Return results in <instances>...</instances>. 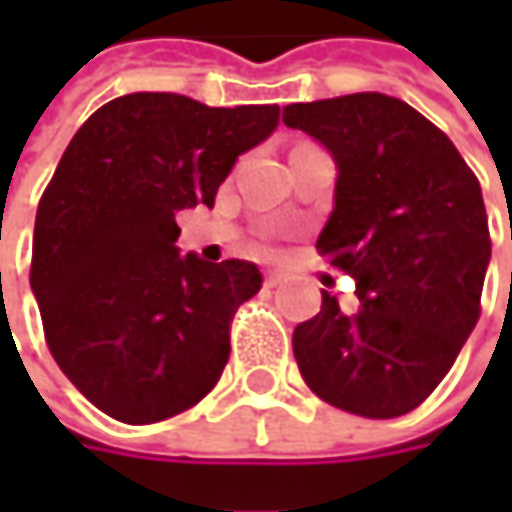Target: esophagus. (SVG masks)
<instances>
[{
    "instance_id": "esophagus-1",
    "label": "esophagus",
    "mask_w": 512,
    "mask_h": 512,
    "mask_svg": "<svg viewBox=\"0 0 512 512\" xmlns=\"http://www.w3.org/2000/svg\"><path fill=\"white\" fill-rule=\"evenodd\" d=\"M282 282H287V273H282V270H267L265 273L267 287H279Z\"/></svg>"
}]
</instances>
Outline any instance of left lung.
I'll return each instance as SVG.
<instances>
[{"label": "left lung", "instance_id": "left-lung-1", "mask_svg": "<svg viewBox=\"0 0 512 512\" xmlns=\"http://www.w3.org/2000/svg\"><path fill=\"white\" fill-rule=\"evenodd\" d=\"M336 159L333 213L316 250L353 276L362 310L293 330L307 387L364 419H396L439 387L482 316L490 230L482 187L447 133L407 102L350 93L285 108Z\"/></svg>", "mask_w": 512, "mask_h": 512}]
</instances>
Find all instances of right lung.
I'll return each mask as SVG.
<instances>
[{"instance_id": "right-lung-1", "label": "right lung", "mask_w": 512, "mask_h": 512, "mask_svg": "<svg viewBox=\"0 0 512 512\" xmlns=\"http://www.w3.org/2000/svg\"><path fill=\"white\" fill-rule=\"evenodd\" d=\"M276 125L279 105L128 93L62 153L36 210L30 287L56 364L110 419L162 422L219 382L233 316L262 273L179 256L176 216L213 207L233 162Z\"/></svg>"}]
</instances>
